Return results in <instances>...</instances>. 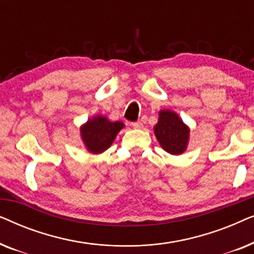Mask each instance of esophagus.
I'll return each instance as SVG.
<instances>
[{"instance_id": "34e87169", "label": "esophagus", "mask_w": 254, "mask_h": 254, "mask_svg": "<svg viewBox=\"0 0 254 254\" xmlns=\"http://www.w3.org/2000/svg\"><path fill=\"white\" fill-rule=\"evenodd\" d=\"M130 125H131V126H133L134 128H137V129H138V128L143 127V124H142L141 121H135V123H131Z\"/></svg>"}]
</instances>
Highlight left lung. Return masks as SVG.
Listing matches in <instances>:
<instances>
[{
    "label": "left lung",
    "mask_w": 254,
    "mask_h": 254,
    "mask_svg": "<svg viewBox=\"0 0 254 254\" xmlns=\"http://www.w3.org/2000/svg\"><path fill=\"white\" fill-rule=\"evenodd\" d=\"M189 134L190 129L175 112L166 110L159 112L155 135L165 151L172 155H179L185 151Z\"/></svg>",
    "instance_id": "1"
}]
</instances>
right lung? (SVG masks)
I'll return each mask as SVG.
<instances>
[{
    "label": "right lung",
    "mask_w": 254,
    "mask_h": 254,
    "mask_svg": "<svg viewBox=\"0 0 254 254\" xmlns=\"http://www.w3.org/2000/svg\"><path fill=\"white\" fill-rule=\"evenodd\" d=\"M124 127L120 121H110L105 117H96L88 120L81 128L82 138L90 152L99 154L105 151L116 138L117 134Z\"/></svg>",
    "instance_id": "right-lung-1"
}]
</instances>
